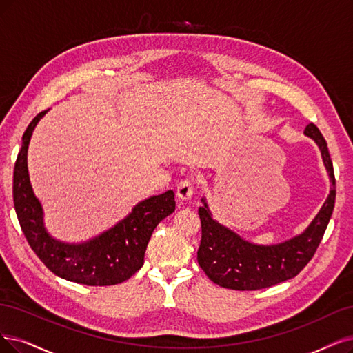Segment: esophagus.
Listing matches in <instances>:
<instances>
[{"label":"esophagus","mask_w":353,"mask_h":353,"mask_svg":"<svg viewBox=\"0 0 353 353\" xmlns=\"http://www.w3.org/2000/svg\"><path fill=\"white\" fill-rule=\"evenodd\" d=\"M176 194H177V199L180 202H185V201L190 199L192 194H193V183H192V181L190 180L180 181L179 186H177Z\"/></svg>","instance_id":"obj_1"}]
</instances>
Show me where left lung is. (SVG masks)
<instances>
[{
	"label": "left lung",
	"mask_w": 353,
	"mask_h": 353,
	"mask_svg": "<svg viewBox=\"0 0 353 353\" xmlns=\"http://www.w3.org/2000/svg\"><path fill=\"white\" fill-rule=\"evenodd\" d=\"M304 134L314 139L327 170L332 190L321 210L304 232L279 244L260 245L245 241L239 234L221 225L208 210L199 208L202 239L198 250V263L214 283L236 291H256L269 288L295 278L314 256L327 228L336 199V180L327 142L314 123L307 125Z\"/></svg>",
	"instance_id": "obj_1"
}]
</instances>
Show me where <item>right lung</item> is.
I'll return each mask as SVG.
<instances>
[{"instance_id": "right-lung-1", "label": "right lung", "mask_w": 353, "mask_h": 353, "mask_svg": "<svg viewBox=\"0 0 353 353\" xmlns=\"http://www.w3.org/2000/svg\"><path fill=\"white\" fill-rule=\"evenodd\" d=\"M46 112L39 113L26 129L12 176V199L24 237L45 266L62 279L88 286L125 282L142 268L154 228L174 212V192L167 190L139 202L114 227L85 243L70 244L49 236L28 170V148L33 129Z\"/></svg>"}]
</instances>
